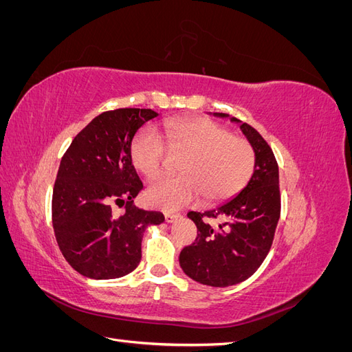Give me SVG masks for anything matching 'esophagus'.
<instances>
[{
  "instance_id": "1",
  "label": "esophagus",
  "mask_w": 352,
  "mask_h": 352,
  "mask_svg": "<svg viewBox=\"0 0 352 352\" xmlns=\"http://www.w3.org/2000/svg\"><path fill=\"white\" fill-rule=\"evenodd\" d=\"M177 217H179V214H173V212H166L164 214V219L167 223H173Z\"/></svg>"
}]
</instances>
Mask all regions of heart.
I'll return each instance as SVG.
<instances>
[{"label": "heart", "mask_w": 352, "mask_h": 352, "mask_svg": "<svg viewBox=\"0 0 352 352\" xmlns=\"http://www.w3.org/2000/svg\"><path fill=\"white\" fill-rule=\"evenodd\" d=\"M167 145L180 160L177 177H162L146 189L148 204L166 211L189 206L202 194L217 202L238 194L254 168L251 145L206 117L168 120L164 124ZM167 155L163 138L145 126L133 138L131 157L135 168L146 179L162 173Z\"/></svg>", "instance_id": "1"}]
</instances>
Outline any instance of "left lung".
Returning <instances> with one entry per match:
<instances>
[{
  "instance_id": "8db88e82",
  "label": "left lung",
  "mask_w": 352,
  "mask_h": 352,
  "mask_svg": "<svg viewBox=\"0 0 352 352\" xmlns=\"http://www.w3.org/2000/svg\"><path fill=\"white\" fill-rule=\"evenodd\" d=\"M214 116L239 124L254 151V172L233 198L204 212H188L198 236L180 252L179 264L198 283L226 287L247 280L270 251L280 216L279 167L272 148L252 126L225 113ZM208 218L221 221L214 226Z\"/></svg>"
}]
</instances>
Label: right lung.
<instances>
[{
    "instance_id": "add662e5",
    "label": "right lung",
    "mask_w": 352,
    "mask_h": 352,
    "mask_svg": "<svg viewBox=\"0 0 352 352\" xmlns=\"http://www.w3.org/2000/svg\"><path fill=\"white\" fill-rule=\"evenodd\" d=\"M158 113L150 109L105 111L76 135L63 155L52 190V228L61 254L89 279H117L141 261L144 232L162 225L163 212L133 206L144 188L132 164L136 132ZM116 204L125 207L112 214Z\"/></svg>"
}]
</instances>
